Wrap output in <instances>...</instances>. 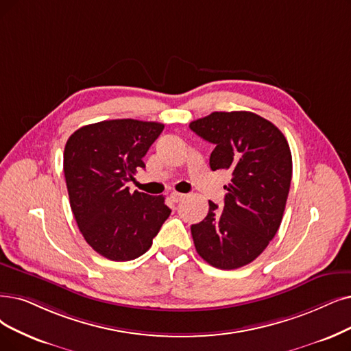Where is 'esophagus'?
<instances>
[{
  "label": "esophagus",
  "mask_w": 351,
  "mask_h": 351,
  "mask_svg": "<svg viewBox=\"0 0 351 351\" xmlns=\"http://www.w3.org/2000/svg\"><path fill=\"white\" fill-rule=\"evenodd\" d=\"M183 199H184V194H181V193H171L170 194V200L173 203H178V202H181Z\"/></svg>",
  "instance_id": "1"
}]
</instances>
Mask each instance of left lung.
Returning a JSON list of instances; mask_svg holds the SVG:
<instances>
[{
  "mask_svg": "<svg viewBox=\"0 0 351 351\" xmlns=\"http://www.w3.org/2000/svg\"><path fill=\"white\" fill-rule=\"evenodd\" d=\"M190 130L212 143L210 168L228 170L224 206L208 202V213L191 226L197 254L215 268L237 269L255 261L281 226L292 157L287 138L254 112H213Z\"/></svg>",
  "mask_w": 351,
  "mask_h": 351,
  "instance_id": "8db88e82",
  "label": "left lung"
}]
</instances>
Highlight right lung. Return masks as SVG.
Instances as JSON below:
<instances>
[{
    "mask_svg": "<svg viewBox=\"0 0 351 351\" xmlns=\"http://www.w3.org/2000/svg\"><path fill=\"white\" fill-rule=\"evenodd\" d=\"M164 125L112 119L69 136L63 171L77 226L97 254L117 262L144 255L171 210L162 195L130 191L143 158Z\"/></svg>",
    "mask_w": 351,
    "mask_h": 351,
    "instance_id": "right-lung-1",
    "label": "right lung"
}]
</instances>
